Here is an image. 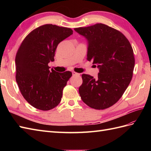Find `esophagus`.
I'll use <instances>...</instances> for the list:
<instances>
[{
	"instance_id": "esophagus-1",
	"label": "esophagus",
	"mask_w": 151,
	"mask_h": 151,
	"mask_svg": "<svg viewBox=\"0 0 151 151\" xmlns=\"http://www.w3.org/2000/svg\"><path fill=\"white\" fill-rule=\"evenodd\" d=\"M73 75H80V74H78V73H76V72H73Z\"/></svg>"
}]
</instances>
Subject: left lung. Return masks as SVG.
<instances>
[{
  "instance_id": "left-lung-1",
  "label": "left lung",
  "mask_w": 151,
  "mask_h": 151,
  "mask_svg": "<svg viewBox=\"0 0 151 151\" xmlns=\"http://www.w3.org/2000/svg\"><path fill=\"white\" fill-rule=\"evenodd\" d=\"M75 30L87 40V60L97 64L99 69L96 79L82 75L80 96L85 104L96 110L110 107L119 100L132 80L135 64L132 47L121 32L104 24Z\"/></svg>"
}]
</instances>
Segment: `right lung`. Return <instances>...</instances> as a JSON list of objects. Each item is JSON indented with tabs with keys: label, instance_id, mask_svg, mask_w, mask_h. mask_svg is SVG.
I'll return each instance as SVG.
<instances>
[{
	"label": "right lung",
	"instance_id": "obj_1",
	"mask_svg": "<svg viewBox=\"0 0 151 151\" xmlns=\"http://www.w3.org/2000/svg\"><path fill=\"white\" fill-rule=\"evenodd\" d=\"M69 28L51 24L32 30L22 41L15 56L16 82L22 95L33 107L47 111L61 101L70 71L49 70L61 41L73 34Z\"/></svg>",
	"mask_w": 151,
	"mask_h": 151
}]
</instances>
